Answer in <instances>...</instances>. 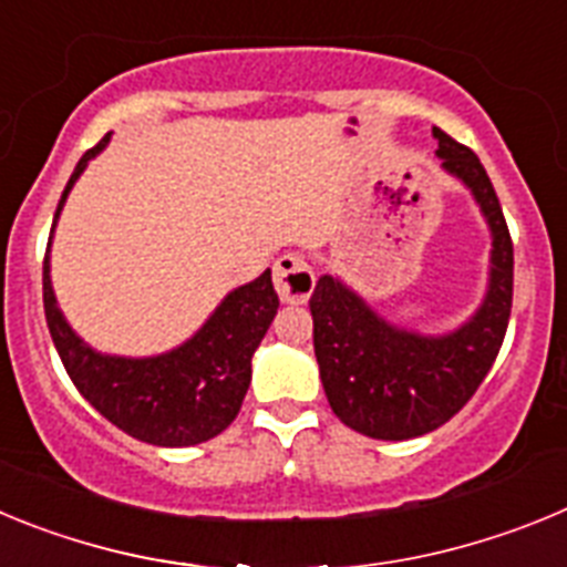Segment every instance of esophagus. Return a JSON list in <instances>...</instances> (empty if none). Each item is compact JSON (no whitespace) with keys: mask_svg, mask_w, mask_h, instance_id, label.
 <instances>
[{"mask_svg":"<svg viewBox=\"0 0 567 567\" xmlns=\"http://www.w3.org/2000/svg\"><path fill=\"white\" fill-rule=\"evenodd\" d=\"M272 278L280 300H287V303H303V300L315 292L312 267H309V260L298 252L280 255V258L275 260Z\"/></svg>","mask_w":567,"mask_h":567,"instance_id":"1","label":"esophagus"}]
</instances>
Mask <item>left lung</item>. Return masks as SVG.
<instances>
[{
  "label": "left lung",
  "mask_w": 567,
  "mask_h": 567,
  "mask_svg": "<svg viewBox=\"0 0 567 567\" xmlns=\"http://www.w3.org/2000/svg\"><path fill=\"white\" fill-rule=\"evenodd\" d=\"M443 167L471 189L491 227V272L483 307L452 334H425L385 323L365 300L323 275L315 287V358L340 423L374 440L429 434L474 398L503 346L514 298V244L499 198L474 150L434 127Z\"/></svg>",
  "instance_id": "8db88e82"
}]
</instances>
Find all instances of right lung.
Wrapping results in <instances>:
<instances>
[{
    "instance_id": "add662e5",
    "label": "right lung",
    "mask_w": 567,
    "mask_h": 567,
    "mask_svg": "<svg viewBox=\"0 0 567 567\" xmlns=\"http://www.w3.org/2000/svg\"><path fill=\"white\" fill-rule=\"evenodd\" d=\"M107 142L110 135H104L96 147L79 158L56 207V218L76 178ZM42 292L50 338L82 398L130 437L164 449L207 443L238 417L252 378V354L278 312L272 272L267 269L252 284L229 292L213 318L173 352L158 358H113L93 352L68 327L50 287L48 255Z\"/></svg>"
}]
</instances>
